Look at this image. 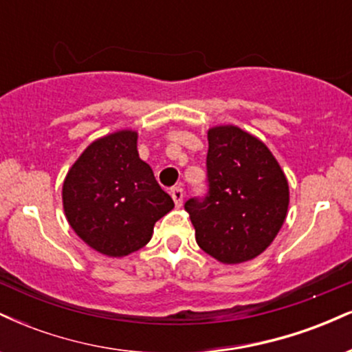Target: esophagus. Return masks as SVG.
Returning <instances> with one entry per match:
<instances>
[{
	"label": "esophagus",
	"mask_w": 352,
	"mask_h": 352,
	"mask_svg": "<svg viewBox=\"0 0 352 352\" xmlns=\"http://www.w3.org/2000/svg\"><path fill=\"white\" fill-rule=\"evenodd\" d=\"M170 195H172L173 201H175V205H177V207H182V204H184V197H185L184 190H182L180 187H175V188H172V190H170Z\"/></svg>",
	"instance_id": "obj_1"
}]
</instances>
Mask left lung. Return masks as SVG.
<instances>
[{"label":"left lung","instance_id":"8db88e82","mask_svg":"<svg viewBox=\"0 0 352 352\" xmlns=\"http://www.w3.org/2000/svg\"><path fill=\"white\" fill-rule=\"evenodd\" d=\"M208 195L190 199L195 240L223 265L253 260L273 243L285 223L289 185L263 140L238 125L210 127Z\"/></svg>","mask_w":352,"mask_h":352}]
</instances>
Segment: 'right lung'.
I'll use <instances>...</instances> for the list:
<instances>
[{"mask_svg": "<svg viewBox=\"0 0 352 352\" xmlns=\"http://www.w3.org/2000/svg\"><path fill=\"white\" fill-rule=\"evenodd\" d=\"M139 134L120 129L84 148L63 182L67 223L89 248L122 258L151 241L153 225L173 208L151 165L137 151Z\"/></svg>", "mask_w": 352, "mask_h": 352, "instance_id": "obj_1", "label": "right lung"}]
</instances>
